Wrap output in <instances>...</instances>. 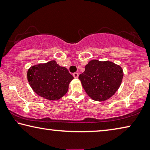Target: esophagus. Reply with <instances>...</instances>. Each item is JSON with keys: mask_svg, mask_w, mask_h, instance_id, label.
Returning a JSON list of instances; mask_svg holds the SVG:
<instances>
[{"mask_svg": "<svg viewBox=\"0 0 150 150\" xmlns=\"http://www.w3.org/2000/svg\"><path fill=\"white\" fill-rule=\"evenodd\" d=\"M73 77H74V78H75V79H77L78 76H79V74H78L77 73H74L73 74Z\"/></svg>", "mask_w": 150, "mask_h": 150, "instance_id": "esophagus-1", "label": "esophagus"}]
</instances>
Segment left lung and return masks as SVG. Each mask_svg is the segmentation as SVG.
<instances>
[{"label":"left lung","mask_w":150,"mask_h":150,"mask_svg":"<svg viewBox=\"0 0 150 150\" xmlns=\"http://www.w3.org/2000/svg\"><path fill=\"white\" fill-rule=\"evenodd\" d=\"M123 72L119 65L110 61L92 60L79 76L82 86L91 99L105 101L116 93L121 84Z\"/></svg>","instance_id":"left-lung-1"}]
</instances>
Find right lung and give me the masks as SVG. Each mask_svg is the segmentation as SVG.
Segmentation results:
<instances>
[{
    "label": "right lung",
    "instance_id": "right-lung-1",
    "mask_svg": "<svg viewBox=\"0 0 150 150\" xmlns=\"http://www.w3.org/2000/svg\"><path fill=\"white\" fill-rule=\"evenodd\" d=\"M27 76L33 90L49 100H57L64 96L69 83L74 79L67 69L60 67L55 61L31 67Z\"/></svg>",
    "mask_w": 150,
    "mask_h": 150
}]
</instances>
